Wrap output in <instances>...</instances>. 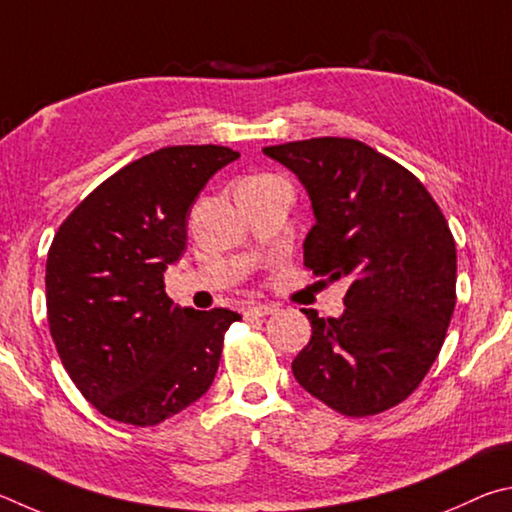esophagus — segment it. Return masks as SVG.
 Listing matches in <instances>:
<instances>
[{
    "mask_svg": "<svg viewBox=\"0 0 512 512\" xmlns=\"http://www.w3.org/2000/svg\"><path fill=\"white\" fill-rule=\"evenodd\" d=\"M276 306L272 303H251V306L245 308V315L247 317H267V315H274Z\"/></svg>",
    "mask_w": 512,
    "mask_h": 512,
    "instance_id": "obj_1",
    "label": "esophagus"
}]
</instances>
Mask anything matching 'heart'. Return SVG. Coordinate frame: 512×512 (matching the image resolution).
I'll use <instances>...</instances> for the list:
<instances>
[{
	"label": "heart",
	"instance_id": "b5f03b06",
	"mask_svg": "<svg viewBox=\"0 0 512 512\" xmlns=\"http://www.w3.org/2000/svg\"><path fill=\"white\" fill-rule=\"evenodd\" d=\"M261 179H270V175H256V177H249L247 182H261Z\"/></svg>",
	"mask_w": 512,
	"mask_h": 512
}]
</instances>
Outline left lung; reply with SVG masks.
Masks as SVG:
<instances>
[{"label":"left lung","instance_id":"obj_1","mask_svg":"<svg viewBox=\"0 0 512 512\" xmlns=\"http://www.w3.org/2000/svg\"><path fill=\"white\" fill-rule=\"evenodd\" d=\"M310 195L303 265L348 279L342 317L310 319L292 373L310 396L364 418L400 405L432 369L456 306V247L434 197L366 143L317 137L263 148Z\"/></svg>","mask_w":512,"mask_h":512}]
</instances>
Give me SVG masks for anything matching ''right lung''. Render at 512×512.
I'll return each mask as SVG.
<instances>
[{"mask_svg":"<svg viewBox=\"0 0 512 512\" xmlns=\"http://www.w3.org/2000/svg\"><path fill=\"white\" fill-rule=\"evenodd\" d=\"M224 146H168L116 170L53 236L47 319L62 366L103 416L152 427L209 391L238 312L179 308L164 272Z\"/></svg>","mask_w":512,"mask_h":512,"instance_id":"right-lung-1","label":"right lung"}]
</instances>
